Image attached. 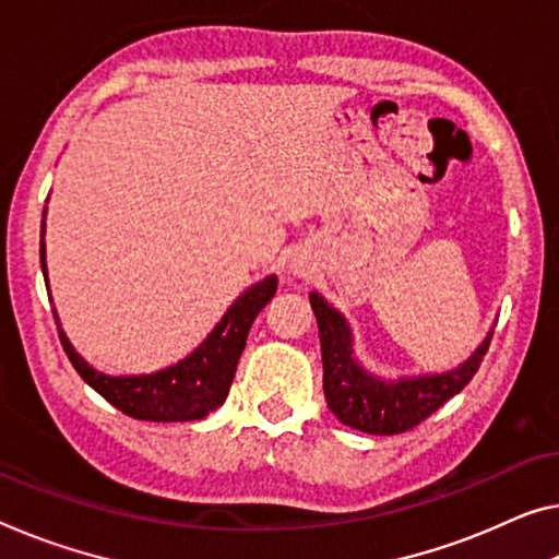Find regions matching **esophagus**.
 I'll use <instances>...</instances> for the list:
<instances>
[{
	"label": "esophagus",
	"mask_w": 559,
	"mask_h": 559,
	"mask_svg": "<svg viewBox=\"0 0 559 559\" xmlns=\"http://www.w3.org/2000/svg\"><path fill=\"white\" fill-rule=\"evenodd\" d=\"M292 270H295V274H307V267H305V262H299V260H295V262H292Z\"/></svg>",
	"instance_id": "34e87169"
}]
</instances>
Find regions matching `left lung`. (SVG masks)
Segmentation results:
<instances>
[{
    "instance_id": "8db88e82",
    "label": "left lung",
    "mask_w": 559,
    "mask_h": 559,
    "mask_svg": "<svg viewBox=\"0 0 559 559\" xmlns=\"http://www.w3.org/2000/svg\"><path fill=\"white\" fill-rule=\"evenodd\" d=\"M309 305L320 328L324 400L342 425L367 435H400L417 427L444 402L454 397L475 377L489 349L492 332L487 334L472 357L442 374H417L382 380L357 362L352 349V330L342 312L328 299L312 292Z\"/></svg>"
}]
</instances>
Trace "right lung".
Masks as SVG:
<instances>
[{
	"mask_svg": "<svg viewBox=\"0 0 559 559\" xmlns=\"http://www.w3.org/2000/svg\"><path fill=\"white\" fill-rule=\"evenodd\" d=\"M45 257V222H41L39 260L45 282H49ZM274 292H277L274 274L257 282L231 302L217 328L207 334V340L192 355L152 374H102L76 355L62 330H59V340H62L67 357L82 380L119 412L134 419H150V423H190V419L207 417L212 409H217L227 400L239 355L247 345V334H250L254 317L274 297ZM55 320L59 328L57 312Z\"/></svg>",
	"mask_w": 559,
	"mask_h": 559,
	"instance_id": "right-lung-1",
	"label": "right lung"
}]
</instances>
